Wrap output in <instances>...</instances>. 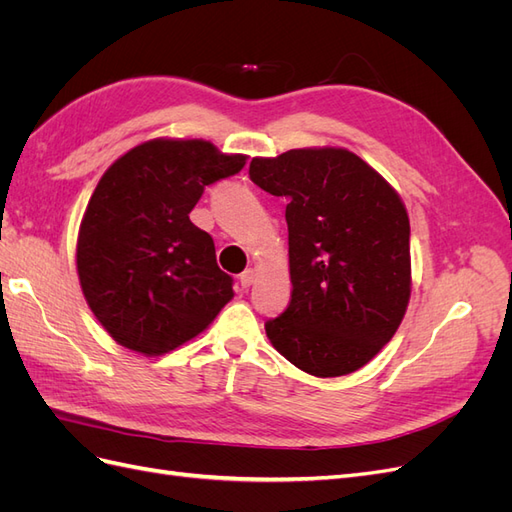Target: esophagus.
I'll return each instance as SVG.
<instances>
[{
    "instance_id": "esophagus-1",
    "label": "esophagus",
    "mask_w": 512,
    "mask_h": 512,
    "mask_svg": "<svg viewBox=\"0 0 512 512\" xmlns=\"http://www.w3.org/2000/svg\"><path fill=\"white\" fill-rule=\"evenodd\" d=\"M254 280H256V273H254L252 269H245V271L239 275V282H241L243 288H250V286L254 284Z\"/></svg>"
}]
</instances>
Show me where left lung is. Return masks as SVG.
Listing matches in <instances>:
<instances>
[{"instance_id":"8db88e82","label":"left lung","mask_w":512,"mask_h":512,"mask_svg":"<svg viewBox=\"0 0 512 512\" xmlns=\"http://www.w3.org/2000/svg\"><path fill=\"white\" fill-rule=\"evenodd\" d=\"M250 179L288 198L292 294L265 322L307 374H352L391 342L410 299V220L397 192L348 149L254 158Z\"/></svg>"}]
</instances>
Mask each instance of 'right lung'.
<instances>
[{"label":"right lung","instance_id":"1","mask_svg":"<svg viewBox=\"0 0 512 512\" xmlns=\"http://www.w3.org/2000/svg\"><path fill=\"white\" fill-rule=\"evenodd\" d=\"M245 156L207 141H149L130 149L91 194L76 245L85 299L117 344L164 354L205 331L232 299L209 232L190 211Z\"/></svg>","mask_w":512,"mask_h":512}]
</instances>
